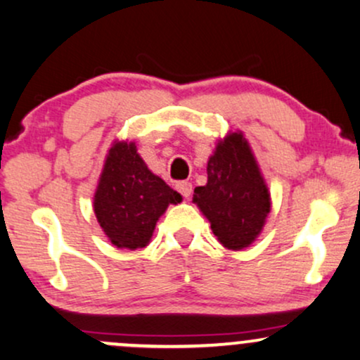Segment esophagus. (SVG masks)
Wrapping results in <instances>:
<instances>
[{
    "instance_id": "esophagus-1",
    "label": "esophagus",
    "mask_w": 360,
    "mask_h": 360,
    "mask_svg": "<svg viewBox=\"0 0 360 360\" xmlns=\"http://www.w3.org/2000/svg\"><path fill=\"white\" fill-rule=\"evenodd\" d=\"M176 189L181 194H183L186 200H189V196H191V194H193V184L188 183V181H181V183H177L176 184Z\"/></svg>"
}]
</instances>
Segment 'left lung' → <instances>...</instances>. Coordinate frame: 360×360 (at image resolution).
Wrapping results in <instances>:
<instances>
[{
	"label": "left lung",
	"instance_id": "obj_1",
	"mask_svg": "<svg viewBox=\"0 0 360 360\" xmlns=\"http://www.w3.org/2000/svg\"><path fill=\"white\" fill-rule=\"evenodd\" d=\"M206 172L208 183L194 188L193 203L212 223L223 247L245 249L262 232L271 212V194L242 131L218 142Z\"/></svg>",
	"mask_w": 360,
	"mask_h": 360
}]
</instances>
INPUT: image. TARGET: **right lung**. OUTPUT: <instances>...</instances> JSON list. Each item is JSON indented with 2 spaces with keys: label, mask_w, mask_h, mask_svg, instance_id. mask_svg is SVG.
Listing matches in <instances>:
<instances>
[{
  "label": "right lung",
  "mask_w": 360,
  "mask_h": 360,
  "mask_svg": "<svg viewBox=\"0 0 360 360\" xmlns=\"http://www.w3.org/2000/svg\"><path fill=\"white\" fill-rule=\"evenodd\" d=\"M181 194L148 171L135 142H115L94 193V213L118 249L137 250L150 242L155 223Z\"/></svg>",
  "instance_id": "right-lung-1"
}]
</instances>
